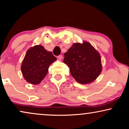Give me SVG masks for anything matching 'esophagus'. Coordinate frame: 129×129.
<instances>
[{
  "label": "esophagus",
  "instance_id": "34e87169",
  "mask_svg": "<svg viewBox=\"0 0 129 129\" xmlns=\"http://www.w3.org/2000/svg\"><path fill=\"white\" fill-rule=\"evenodd\" d=\"M57 58H58V60H61L62 58H63V56H62L61 55H58V57H57Z\"/></svg>",
  "mask_w": 129,
  "mask_h": 129
}]
</instances>
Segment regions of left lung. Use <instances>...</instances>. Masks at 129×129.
<instances>
[{
    "mask_svg": "<svg viewBox=\"0 0 129 129\" xmlns=\"http://www.w3.org/2000/svg\"><path fill=\"white\" fill-rule=\"evenodd\" d=\"M64 57L63 62L69 66L71 75L79 83H91L102 72L101 55L88 42L74 43Z\"/></svg>",
    "mask_w": 129,
    "mask_h": 129,
    "instance_id": "1",
    "label": "left lung"
}]
</instances>
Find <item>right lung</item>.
I'll return each instance as SVG.
<instances>
[{"mask_svg": "<svg viewBox=\"0 0 129 129\" xmlns=\"http://www.w3.org/2000/svg\"><path fill=\"white\" fill-rule=\"evenodd\" d=\"M56 60L52 52L48 51L42 45L30 48L21 66L24 78L31 84H39L47 75L50 65Z\"/></svg>", "mask_w": 129, "mask_h": 129, "instance_id": "obj_1", "label": "right lung"}]
</instances>
